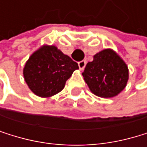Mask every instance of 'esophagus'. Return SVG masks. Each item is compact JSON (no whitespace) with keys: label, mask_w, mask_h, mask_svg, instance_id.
<instances>
[{"label":"esophagus","mask_w":147,"mask_h":147,"mask_svg":"<svg viewBox=\"0 0 147 147\" xmlns=\"http://www.w3.org/2000/svg\"><path fill=\"white\" fill-rule=\"evenodd\" d=\"M86 65V61H84V60H83V61H79V63H78V66H79V69L81 70H83L84 69Z\"/></svg>","instance_id":"obj_1"}]
</instances>
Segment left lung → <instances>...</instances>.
Returning a JSON list of instances; mask_svg holds the SVG:
<instances>
[{
    "mask_svg": "<svg viewBox=\"0 0 147 147\" xmlns=\"http://www.w3.org/2000/svg\"><path fill=\"white\" fill-rule=\"evenodd\" d=\"M90 91L101 98H112L126 86L129 69L125 61L113 49L107 48L93 55L82 73Z\"/></svg>",
    "mask_w": 147,
    "mask_h": 147,
    "instance_id": "obj_1",
    "label": "left lung"
}]
</instances>
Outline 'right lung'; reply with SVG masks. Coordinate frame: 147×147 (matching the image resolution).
<instances>
[{"label": "right lung", "mask_w": 147, "mask_h": 147, "mask_svg": "<svg viewBox=\"0 0 147 147\" xmlns=\"http://www.w3.org/2000/svg\"><path fill=\"white\" fill-rule=\"evenodd\" d=\"M78 65L55 46L43 45L29 57L23 69L30 90L38 97L48 98L60 92Z\"/></svg>", "instance_id": "add662e5"}]
</instances>
